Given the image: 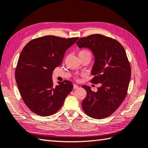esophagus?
I'll return each mask as SVG.
<instances>
[{"instance_id":"obj_1","label":"esophagus","mask_w":148,"mask_h":148,"mask_svg":"<svg viewBox=\"0 0 148 148\" xmlns=\"http://www.w3.org/2000/svg\"><path fill=\"white\" fill-rule=\"evenodd\" d=\"M73 87H74V89H77V88H78L79 86H77V85H76V84H74L73 85Z\"/></svg>"}]
</instances>
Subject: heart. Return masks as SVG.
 I'll list each match as a JSON object with an SVG mask.
<instances>
[{
	"label": "heart",
	"mask_w": 148,
	"mask_h": 148,
	"mask_svg": "<svg viewBox=\"0 0 148 148\" xmlns=\"http://www.w3.org/2000/svg\"><path fill=\"white\" fill-rule=\"evenodd\" d=\"M84 55H86V56H89L91 57V51L88 49H82L80 50L79 52V56H84Z\"/></svg>",
	"instance_id": "heart-1"
}]
</instances>
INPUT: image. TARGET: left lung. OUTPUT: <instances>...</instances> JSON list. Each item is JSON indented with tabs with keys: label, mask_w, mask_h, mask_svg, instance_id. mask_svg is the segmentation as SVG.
Here are the masks:
<instances>
[{
	"label": "left lung",
	"mask_w": 148,
	"mask_h": 148,
	"mask_svg": "<svg viewBox=\"0 0 148 148\" xmlns=\"http://www.w3.org/2000/svg\"><path fill=\"white\" fill-rule=\"evenodd\" d=\"M79 47H87L95 57L91 82L101 84L97 91L84 85L87 95L82 108L87 116L103 119L112 115L126 97L131 69L124 47L118 41L104 35L95 34L80 38Z\"/></svg>",
	"instance_id": "obj_1"
}]
</instances>
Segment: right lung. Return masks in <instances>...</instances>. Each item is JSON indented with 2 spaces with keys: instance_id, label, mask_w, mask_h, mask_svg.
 <instances>
[{
  "instance_id": "1",
  "label": "right lung",
  "mask_w": 148,
  "mask_h": 148,
  "mask_svg": "<svg viewBox=\"0 0 148 148\" xmlns=\"http://www.w3.org/2000/svg\"><path fill=\"white\" fill-rule=\"evenodd\" d=\"M77 39L47 35L32 40L21 51L15 77L22 99L34 114L48 116L56 113L73 89L69 80L55 86L52 74Z\"/></svg>"
}]
</instances>
